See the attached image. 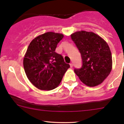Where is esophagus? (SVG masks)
<instances>
[{
  "label": "esophagus",
  "mask_w": 124,
  "mask_h": 124,
  "mask_svg": "<svg viewBox=\"0 0 124 124\" xmlns=\"http://www.w3.org/2000/svg\"><path fill=\"white\" fill-rule=\"evenodd\" d=\"M70 67H71V68H72V67H73V63H70Z\"/></svg>",
  "instance_id": "34e87169"
}]
</instances>
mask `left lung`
<instances>
[{
  "label": "left lung",
  "instance_id": "8db88e82",
  "mask_svg": "<svg viewBox=\"0 0 124 124\" xmlns=\"http://www.w3.org/2000/svg\"><path fill=\"white\" fill-rule=\"evenodd\" d=\"M82 59V68L75 73L86 86L101 84L109 75L112 68V57L107 42L92 32L81 31L71 35Z\"/></svg>",
  "mask_w": 124,
  "mask_h": 124
}]
</instances>
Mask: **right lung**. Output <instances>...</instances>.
Returning a JSON list of instances; mask_svg holds the SVG:
<instances>
[{
  "label": "right lung",
  "mask_w": 124,
  "mask_h": 124,
  "mask_svg": "<svg viewBox=\"0 0 124 124\" xmlns=\"http://www.w3.org/2000/svg\"><path fill=\"white\" fill-rule=\"evenodd\" d=\"M63 38L61 33L46 32L33 39L27 48L23 59L24 69L30 82L39 89H54L70 67L62 55L55 52Z\"/></svg>",
  "instance_id": "1"
}]
</instances>
